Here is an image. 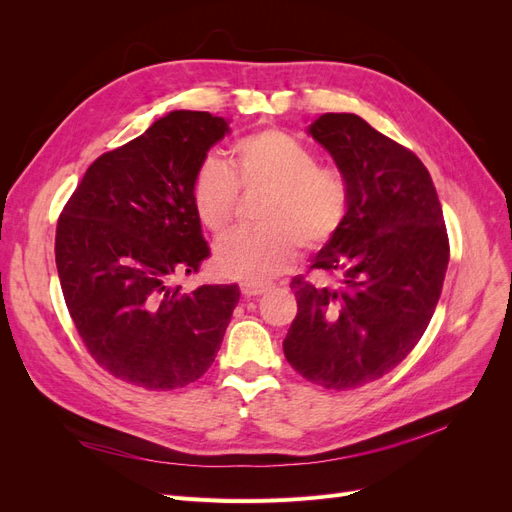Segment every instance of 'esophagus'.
I'll return each instance as SVG.
<instances>
[{"instance_id": "obj_1", "label": "esophagus", "mask_w": 512, "mask_h": 512, "mask_svg": "<svg viewBox=\"0 0 512 512\" xmlns=\"http://www.w3.org/2000/svg\"><path fill=\"white\" fill-rule=\"evenodd\" d=\"M271 286L267 284H241V292L245 297H260L262 292H267Z\"/></svg>"}]
</instances>
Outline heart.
Instances as JSON below:
<instances>
[{"mask_svg":"<svg viewBox=\"0 0 512 512\" xmlns=\"http://www.w3.org/2000/svg\"><path fill=\"white\" fill-rule=\"evenodd\" d=\"M237 188L262 190L258 230L235 232L215 245L213 269L226 280L258 284L284 273L299 254L327 245L348 215V183L335 168L318 166L314 151L282 130L243 136L230 164L205 158L192 175L190 200L198 222L213 235L228 230Z\"/></svg>","mask_w":512,"mask_h":512,"instance_id":"obj_1","label":"heart"}]
</instances>
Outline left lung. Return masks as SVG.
<instances>
[{"instance_id":"obj_1","label":"left lung","mask_w":512,"mask_h":512,"mask_svg":"<svg viewBox=\"0 0 512 512\" xmlns=\"http://www.w3.org/2000/svg\"><path fill=\"white\" fill-rule=\"evenodd\" d=\"M307 134L348 183V215L314 256L335 277H294L299 312L284 339L288 363L327 389H356L399 365L423 337L448 267L442 207L414 153L352 113H324Z\"/></svg>"}]
</instances>
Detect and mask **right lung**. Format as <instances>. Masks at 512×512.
Here are the masks:
<instances>
[{"instance_id":"add662e5","label":"right lung","mask_w":512,"mask_h":512,"mask_svg":"<svg viewBox=\"0 0 512 512\" xmlns=\"http://www.w3.org/2000/svg\"><path fill=\"white\" fill-rule=\"evenodd\" d=\"M228 119L170 111L87 168L57 222L61 290L83 342L108 374L149 391L198 380L215 361L239 286L181 292L209 245L190 183Z\"/></svg>"}]
</instances>
